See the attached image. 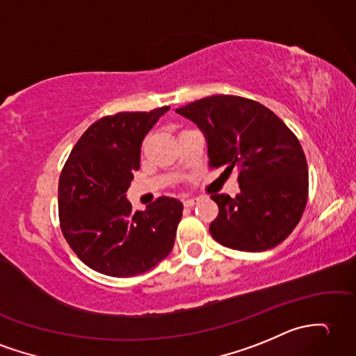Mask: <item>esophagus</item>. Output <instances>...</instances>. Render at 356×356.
<instances>
[{"mask_svg": "<svg viewBox=\"0 0 356 356\" xmlns=\"http://www.w3.org/2000/svg\"><path fill=\"white\" fill-rule=\"evenodd\" d=\"M198 202H200V198H198V197H193V198H186V200L184 202V204L186 206V208H193V206L197 204Z\"/></svg>", "mask_w": 356, "mask_h": 356, "instance_id": "1", "label": "esophagus"}]
</instances>
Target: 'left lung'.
I'll use <instances>...</instances> for the list:
<instances>
[{
    "label": "left lung",
    "instance_id": "1",
    "mask_svg": "<svg viewBox=\"0 0 356 356\" xmlns=\"http://www.w3.org/2000/svg\"><path fill=\"white\" fill-rule=\"evenodd\" d=\"M208 140L209 167L238 168L239 194H212L209 232L221 245L264 252L288 238L308 202V163L299 139L275 112L238 95H212L176 109Z\"/></svg>",
    "mask_w": 356,
    "mask_h": 356
}]
</instances>
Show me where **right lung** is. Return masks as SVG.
<instances>
[{
    "label": "right lung",
    "instance_id": "obj_1",
    "mask_svg": "<svg viewBox=\"0 0 356 356\" xmlns=\"http://www.w3.org/2000/svg\"><path fill=\"white\" fill-rule=\"evenodd\" d=\"M170 106L120 112L95 121L71 150L59 177L62 234L89 268L131 277L172 250L181 218L176 198L159 197L131 212L126 193L139 170L140 144Z\"/></svg>",
    "mask_w": 356,
    "mask_h": 356
}]
</instances>
